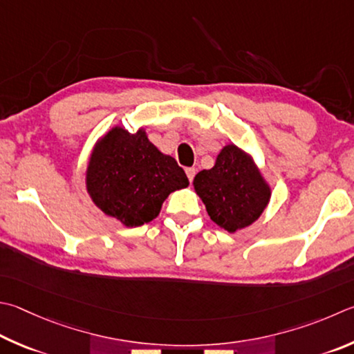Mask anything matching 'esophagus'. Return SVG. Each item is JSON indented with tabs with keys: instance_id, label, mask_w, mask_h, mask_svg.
Segmentation results:
<instances>
[{
	"instance_id": "34e87169",
	"label": "esophagus",
	"mask_w": 354,
	"mask_h": 354,
	"mask_svg": "<svg viewBox=\"0 0 354 354\" xmlns=\"http://www.w3.org/2000/svg\"><path fill=\"white\" fill-rule=\"evenodd\" d=\"M185 173H187L189 181H190V183L194 181V178H195V175H196V170L194 169V167H189V169H185Z\"/></svg>"
}]
</instances>
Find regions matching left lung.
Listing matches in <instances>:
<instances>
[{
	"label": "left lung",
	"mask_w": 354,
	"mask_h": 354,
	"mask_svg": "<svg viewBox=\"0 0 354 354\" xmlns=\"http://www.w3.org/2000/svg\"><path fill=\"white\" fill-rule=\"evenodd\" d=\"M194 185L212 221L227 232L252 224L271 196L252 159L235 145L224 147L215 165L199 171Z\"/></svg>",
	"instance_id": "8db88e82"
}]
</instances>
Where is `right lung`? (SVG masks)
<instances>
[{"instance_id":"obj_1","label":"right lung","mask_w":354,"mask_h":354,"mask_svg":"<svg viewBox=\"0 0 354 354\" xmlns=\"http://www.w3.org/2000/svg\"><path fill=\"white\" fill-rule=\"evenodd\" d=\"M189 185L184 170L162 155L144 130L115 127L100 140L89 160L86 187L95 205L128 227L156 218L171 192Z\"/></svg>"}]
</instances>
